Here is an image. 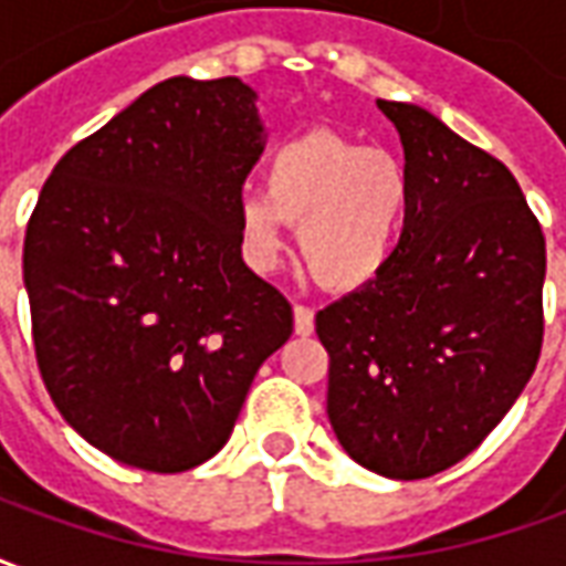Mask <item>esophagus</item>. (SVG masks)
Here are the masks:
<instances>
[{
  "instance_id": "esophagus-1",
  "label": "esophagus",
  "mask_w": 566,
  "mask_h": 566,
  "mask_svg": "<svg viewBox=\"0 0 566 566\" xmlns=\"http://www.w3.org/2000/svg\"><path fill=\"white\" fill-rule=\"evenodd\" d=\"M294 331L300 336H308V333L315 331V312L308 306H294Z\"/></svg>"
}]
</instances>
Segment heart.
Here are the masks:
<instances>
[{"mask_svg":"<svg viewBox=\"0 0 566 566\" xmlns=\"http://www.w3.org/2000/svg\"><path fill=\"white\" fill-rule=\"evenodd\" d=\"M263 181L266 190H245L235 206L251 270L279 266L284 223H296V251L327 291L355 294L388 270L412 197L397 154L315 129L272 150Z\"/></svg>","mask_w":566,"mask_h":566,"instance_id":"b5f03b06","label":"heart"}]
</instances>
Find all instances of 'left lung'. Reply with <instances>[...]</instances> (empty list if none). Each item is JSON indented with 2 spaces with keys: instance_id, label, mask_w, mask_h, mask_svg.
<instances>
[{
  "instance_id": "8db88e82",
  "label": "left lung",
  "mask_w": 566,
  "mask_h": 566,
  "mask_svg": "<svg viewBox=\"0 0 566 566\" xmlns=\"http://www.w3.org/2000/svg\"><path fill=\"white\" fill-rule=\"evenodd\" d=\"M403 142L412 197L376 282L315 315L339 446L388 479L467 458L534 376L546 239L512 172L412 103H376Z\"/></svg>"
}]
</instances>
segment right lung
I'll return each instance as SVG.
<instances>
[{"label":"right lung","mask_w":566,"mask_h":566,"mask_svg":"<svg viewBox=\"0 0 566 566\" xmlns=\"http://www.w3.org/2000/svg\"><path fill=\"white\" fill-rule=\"evenodd\" d=\"M258 93L178 75L78 142L23 239L32 343L72 430L148 473H185L233 433L294 312L248 270L235 206L263 154Z\"/></svg>","instance_id":"1"}]
</instances>
